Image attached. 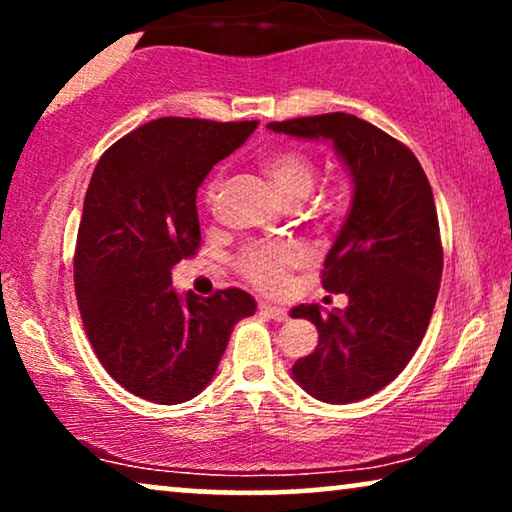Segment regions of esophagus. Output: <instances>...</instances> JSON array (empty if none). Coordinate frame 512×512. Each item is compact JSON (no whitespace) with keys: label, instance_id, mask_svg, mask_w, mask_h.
I'll return each mask as SVG.
<instances>
[{"label":"esophagus","instance_id":"esophagus-1","mask_svg":"<svg viewBox=\"0 0 512 512\" xmlns=\"http://www.w3.org/2000/svg\"><path fill=\"white\" fill-rule=\"evenodd\" d=\"M258 310H261V314H265V317H270V319H275V321H284L286 317H289L284 307H277V305L261 303V305H258Z\"/></svg>","mask_w":512,"mask_h":512}]
</instances>
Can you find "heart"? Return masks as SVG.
Here are the masks:
<instances>
[{"mask_svg": "<svg viewBox=\"0 0 512 512\" xmlns=\"http://www.w3.org/2000/svg\"><path fill=\"white\" fill-rule=\"evenodd\" d=\"M261 167L279 195L286 202H291V205H300L312 193L314 181H317V165H314V160L305 151L298 149H282L270 153L268 158H263ZM221 184V174H214L205 184L202 202H205L207 212H212L216 200H219ZM303 261L305 251L296 242H263L244 249L237 256V270L256 289L277 293L289 282V272L303 265Z\"/></svg>", "mask_w": 512, "mask_h": 512, "instance_id": "1", "label": "heart"}]
</instances>
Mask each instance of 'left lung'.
Listing matches in <instances>:
<instances>
[{
	"label": "left lung",
	"mask_w": 512,
	"mask_h": 512,
	"mask_svg": "<svg viewBox=\"0 0 512 512\" xmlns=\"http://www.w3.org/2000/svg\"><path fill=\"white\" fill-rule=\"evenodd\" d=\"M291 137L328 139L347 165L354 198L328 251L321 284L349 305L321 317L298 305L291 317L319 331L293 377L324 403H354L394 380L417 352L436 307L443 244L429 179L408 146L352 114L268 123Z\"/></svg>",
	"instance_id": "left-lung-1"
}]
</instances>
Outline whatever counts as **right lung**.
Masks as SVG:
<instances>
[{
    "label": "right lung",
    "mask_w": 512,
    "mask_h": 512,
    "mask_svg": "<svg viewBox=\"0 0 512 512\" xmlns=\"http://www.w3.org/2000/svg\"><path fill=\"white\" fill-rule=\"evenodd\" d=\"M258 121L158 118L111 144L90 177L74 251L83 328L114 380L177 405L212 382L237 321L256 312L242 289L212 298L172 289V268L200 249L195 193Z\"/></svg>",
    "instance_id": "add662e5"
}]
</instances>
